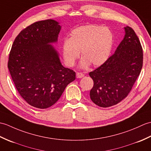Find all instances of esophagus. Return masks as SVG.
I'll list each match as a JSON object with an SVG mask.
<instances>
[{
    "label": "esophagus",
    "mask_w": 151,
    "mask_h": 151,
    "mask_svg": "<svg viewBox=\"0 0 151 151\" xmlns=\"http://www.w3.org/2000/svg\"><path fill=\"white\" fill-rule=\"evenodd\" d=\"M83 77H84V74H83V73H82L81 72H77L76 73V78H78V79L82 78H83Z\"/></svg>",
    "instance_id": "esophagus-1"
}]
</instances>
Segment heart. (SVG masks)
<instances>
[{
  "mask_svg": "<svg viewBox=\"0 0 151 151\" xmlns=\"http://www.w3.org/2000/svg\"><path fill=\"white\" fill-rule=\"evenodd\" d=\"M113 42V33L109 28L93 24L79 26L72 30L68 40L63 42V59L67 66L72 67L81 52V68H86L90 64L98 66L108 59Z\"/></svg>",
  "mask_w": 151,
  "mask_h": 151,
  "instance_id": "obj_1",
  "label": "heart"
}]
</instances>
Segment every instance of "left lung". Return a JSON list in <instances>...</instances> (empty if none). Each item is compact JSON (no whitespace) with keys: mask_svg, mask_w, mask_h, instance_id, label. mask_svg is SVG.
I'll return each instance as SVG.
<instances>
[{"mask_svg":"<svg viewBox=\"0 0 151 151\" xmlns=\"http://www.w3.org/2000/svg\"><path fill=\"white\" fill-rule=\"evenodd\" d=\"M123 39L102 65L89 73L93 81L90 97L101 107L115 105L128 96L143 66V51L134 31L126 26Z\"/></svg>","mask_w":151,"mask_h":151,"instance_id":"left-lung-1","label":"left lung"}]
</instances>
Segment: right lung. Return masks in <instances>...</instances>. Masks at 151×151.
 <instances>
[{"label":"right lung","instance_id":"right-lung-1","mask_svg":"<svg viewBox=\"0 0 151 151\" xmlns=\"http://www.w3.org/2000/svg\"><path fill=\"white\" fill-rule=\"evenodd\" d=\"M61 26L48 19L34 22L19 33L13 43L8 67L20 95L29 105L47 109L58 101L76 72L61 64L52 44Z\"/></svg>","mask_w":151,"mask_h":151}]
</instances>
